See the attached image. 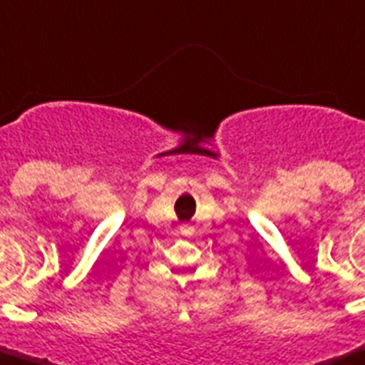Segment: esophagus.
<instances>
[{
    "mask_svg": "<svg viewBox=\"0 0 365 365\" xmlns=\"http://www.w3.org/2000/svg\"><path fill=\"white\" fill-rule=\"evenodd\" d=\"M180 230H182V234H190L192 232V227H189V225H183V227H180Z\"/></svg>",
    "mask_w": 365,
    "mask_h": 365,
    "instance_id": "esophagus-1",
    "label": "esophagus"
}]
</instances>
